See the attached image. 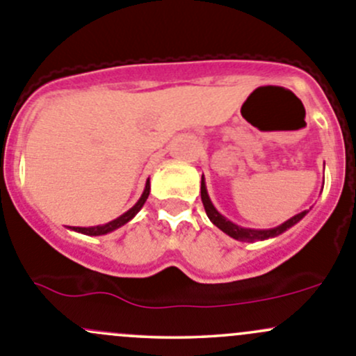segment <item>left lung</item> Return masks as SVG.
<instances>
[{
	"instance_id": "1",
	"label": "left lung",
	"mask_w": 356,
	"mask_h": 356,
	"mask_svg": "<svg viewBox=\"0 0 356 356\" xmlns=\"http://www.w3.org/2000/svg\"><path fill=\"white\" fill-rule=\"evenodd\" d=\"M200 197H202L205 214H207V218L211 219L212 225L218 226V228L221 229V232H225L228 236H232V238H234V240H240V241H259V240L262 241V240H269V238H274V236H280L281 233H284L286 229L291 228V226H295L296 222L302 221V219L307 216V212H309V211L300 212V214L293 216L291 219L284 221L283 225L276 226V228H270V229L241 228V226L234 225L233 221L226 219L225 216H222L221 212L214 207V204L211 202V197H209V193H207V186H205L204 175H202V181H200Z\"/></svg>"
}]
</instances>
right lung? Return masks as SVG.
<instances>
[{
	"mask_svg": "<svg viewBox=\"0 0 356 356\" xmlns=\"http://www.w3.org/2000/svg\"><path fill=\"white\" fill-rule=\"evenodd\" d=\"M149 193H151V181H149V179H147V181H145L144 192H142L140 199L137 200V204H135L131 209H128V211L124 212V214L120 216V218L113 219V221L106 222V225L89 226V228H80V226H68V228L73 229V232H76V233L87 234V236H101V234H108V233L115 232V229L122 228V226L127 225L128 221H131V219H134L135 216H137V212L140 211L142 207H144L145 200H147V197H149Z\"/></svg>",
	"mask_w": 356,
	"mask_h": 356,
	"instance_id": "1",
	"label": "right lung"
}]
</instances>
